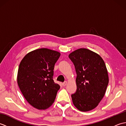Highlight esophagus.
<instances>
[{"label":"esophagus","mask_w":126,"mask_h":126,"mask_svg":"<svg viewBox=\"0 0 126 126\" xmlns=\"http://www.w3.org/2000/svg\"><path fill=\"white\" fill-rule=\"evenodd\" d=\"M67 83H68V82H66V81H65L63 83H62V85H63V86H65V85H66V84H67Z\"/></svg>","instance_id":"34e87169"}]
</instances>
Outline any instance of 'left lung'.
I'll return each instance as SVG.
<instances>
[{
	"label": "left lung",
	"instance_id": "8db88e82",
	"mask_svg": "<svg viewBox=\"0 0 126 126\" xmlns=\"http://www.w3.org/2000/svg\"><path fill=\"white\" fill-rule=\"evenodd\" d=\"M75 67L77 90L71 95L75 107L81 111L92 110L105 95L109 77L103 59L97 53L80 48L69 55Z\"/></svg>",
	"mask_w": 126,
	"mask_h": 126
}]
</instances>
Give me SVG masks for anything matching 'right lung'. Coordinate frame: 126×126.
<instances>
[{
    "instance_id": "right-lung-1",
    "label": "right lung",
    "mask_w": 126,
    "mask_h": 126,
    "mask_svg": "<svg viewBox=\"0 0 126 126\" xmlns=\"http://www.w3.org/2000/svg\"><path fill=\"white\" fill-rule=\"evenodd\" d=\"M60 55L56 51L41 48L29 52L20 62L18 85L26 100L37 109L45 110L54 102L60 86L52 77Z\"/></svg>"
}]
</instances>
